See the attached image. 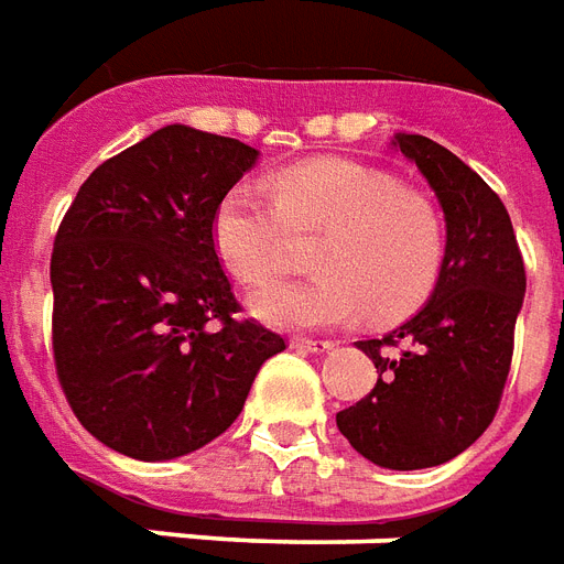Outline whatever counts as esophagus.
I'll return each instance as SVG.
<instances>
[{
  "instance_id": "1",
  "label": "esophagus",
  "mask_w": 564,
  "mask_h": 564,
  "mask_svg": "<svg viewBox=\"0 0 564 564\" xmlns=\"http://www.w3.org/2000/svg\"><path fill=\"white\" fill-rule=\"evenodd\" d=\"M295 349H307V352H328L332 349V340H316V337H293Z\"/></svg>"
}]
</instances>
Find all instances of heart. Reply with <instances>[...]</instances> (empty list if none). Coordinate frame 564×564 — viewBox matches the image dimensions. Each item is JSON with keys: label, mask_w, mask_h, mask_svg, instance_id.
<instances>
[{"label": "heart", "mask_w": 564, "mask_h": 564, "mask_svg": "<svg viewBox=\"0 0 564 564\" xmlns=\"http://www.w3.org/2000/svg\"><path fill=\"white\" fill-rule=\"evenodd\" d=\"M265 197L232 185L212 215L220 262L248 286H269L293 265V232L325 229L314 278L262 293L253 307L283 328H323L370 316L394 323L431 295L442 265L436 208L394 178L346 158H314L271 176Z\"/></svg>", "instance_id": "b5f03b06"}]
</instances>
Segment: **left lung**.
Returning <instances> with one entry per match:
<instances>
[{"instance_id": "1", "label": "left lung", "mask_w": 564, "mask_h": 564, "mask_svg": "<svg viewBox=\"0 0 564 564\" xmlns=\"http://www.w3.org/2000/svg\"><path fill=\"white\" fill-rule=\"evenodd\" d=\"M445 215V260L431 302L358 349L377 386L337 412L349 445L386 469H427L466 452L494 421L514 356L527 269L502 199L445 145L398 133Z\"/></svg>"}]
</instances>
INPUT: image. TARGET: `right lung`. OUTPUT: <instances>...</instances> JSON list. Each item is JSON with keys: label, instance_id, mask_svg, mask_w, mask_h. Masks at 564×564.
Wrapping results in <instances>:
<instances>
[{"label": "right lung", "instance_id": "1", "mask_svg": "<svg viewBox=\"0 0 564 564\" xmlns=\"http://www.w3.org/2000/svg\"><path fill=\"white\" fill-rule=\"evenodd\" d=\"M257 154L166 124L104 161L62 218L53 365L74 415L112 452L173 460L218 440L262 361L286 349L239 319L212 245L215 206Z\"/></svg>", "mask_w": 564, "mask_h": 564}]
</instances>
